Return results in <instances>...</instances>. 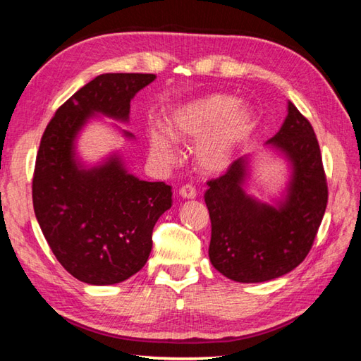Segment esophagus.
<instances>
[{"instance_id": "obj_1", "label": "esophagus", "mask_w": 361, "mask_h": 361, "mask_svg": "<svg viewBox=\"0 0 361 361\" xmlns=\"http://www.w3.org/2000/svg\"><path fill=\"white\" fill-rule=\"evenodd\" d=\"M178 192H180V195L183 197V199H195V197H197L195 188L190 186V185H186V186L180 188Z\"/></svg>"}]
</instances>
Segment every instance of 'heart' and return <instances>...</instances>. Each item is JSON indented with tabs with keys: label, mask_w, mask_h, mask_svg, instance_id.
<instances>
[{
	"label": "heart",
	"mask_w": 361,
	"mask_h": 361,
	"mask_svg": "<svg viewBox=\"0 0 361 361\" xmlns=\"http://www.w3.org/2000/svg\"><path fill=\"white\" fill-rule=\"evenodd\" d=\"M167 130L154 126L148 131L153 159L169 164L175 159L173 138L199 139L195 157L207 172L227 167L238 148L253 128V114L247 106H238V98L224 94L204 95L173 109L167 117Z\"/></svg>",
	"instance_id": "heart-1"
}]
</instances>
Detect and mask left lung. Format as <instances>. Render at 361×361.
I'll use <instances>...</instances> for the list:
<instances>
[{
	"mask_svg": "<svg viewBox=\"0 0 361 361\" xmlns=\"http://www.w3.org/2000/svg\"><path fill=\"white\" fill-rule=\"evenodd\" d=\"M269 142L293 162L289 195L280 208L258 203L241 185L244 159L211 178L204 192L211 219L209 259L241 283H259L293 271L312 250L327 208L329 188L312 123L289 102L283 126Z\"/></svg>",
	"mask_w": 361,
	"mask_h": 361,
	"instance_id": "1",
	"label": "left lung"
}]
</instances>
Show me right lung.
Here are the masks:
<instances>
[{"mask_svg":"<svg viewBox=\"0 0 361 361\" xmlns=\"http://www.w3.org/2000/svg\"><path fill=\"white\" fill-rule=\"evenodd\" d=\"M152 73L97 76L61 104L35 158L34 213L63 269L90 285H114L142 269L153 227L172 207V188L128 175L117 158L92 171L73 161V139L92 112L126 120Z\"/></svg>","mask_w":361,"mask_h":361,"instance_id":"add662e5","label":"right lung"}]
</instances>
